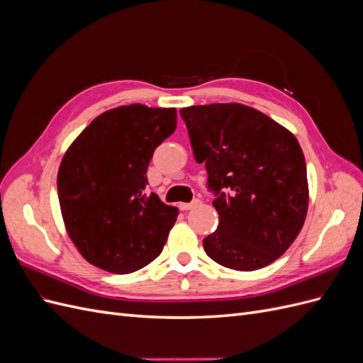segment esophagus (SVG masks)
I'll return each mask as SVG.
<instances>
[{"mask_svg": "<svg viewBox=\"0 0 363 363\" xmlns=\"http://www.w3.org/2000/svg\"><path fill=\"white\" fill-rule=\"evenodd\" d=\"M199 203H200V200H194L192 203H182L180 208H182V211H191V208L195 207Z\"/></svg>", "mask_w": 363, "mask_h": 363, "instance_id": "1", "label": "esophagus"}]
</instances>
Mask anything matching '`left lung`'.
<instances>
[{
    "mask_svg": "<svg viewBox=\"0 0 363 363\" xmlns=\"http://www.w3.org/2000/svg\"><path fill=\"white\" fill-rule=\"evenodd\" d=\"M180 115L216 195L219 224L203 240L207 256L236 271L269 265L291 247L307 215L309 184L298 140L238 103L191 106Z\"/></svg>",
    "mask_w": 363,
    "mask_h": 363,
    "instance_id": "8db88e82",
    "label": "left lung"
}]
</instances>
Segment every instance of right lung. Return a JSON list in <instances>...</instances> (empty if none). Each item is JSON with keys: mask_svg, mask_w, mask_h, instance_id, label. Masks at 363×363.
Wrapping results in <instances>:
<instances>
[{"mask_svg": "<svg viewBox=\"0 0 363 363\" xmlns=\"http://www.w3.org/2000/svg\"><path fill=\"white\" fill-rule=\"evenodd\" d=\"M175 127L172 107L121 106L96 116L65 152L57 174L63 223L92 265L130 274L162 252L179 211L145 194L147 169Z\"/></svg>", "mask_w": 363, "mask_h": 363, "instance_id": "obj_1", "label": "right lung"}]
</instances>
